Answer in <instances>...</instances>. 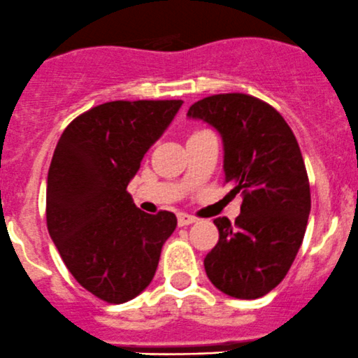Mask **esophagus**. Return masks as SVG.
Returning a JSON list of instances; mask_svg holds the SVG:
<instances>
[{"instance_id": "1", "label": "esophagus", "mask_w": 358, "mask_h": 358, "mask_svg": "<svg viewBox=\"0 0 358 358\" xmlns=\"http://www.w3.org/2000/svg\"><path fill=\"white\" fill-rule=\"evenodd\" d=\"M194 221H196V217H193V215L184 214V212H179V214H178L179 226H189V224H193Z\"/></svg>"}]
</instances>
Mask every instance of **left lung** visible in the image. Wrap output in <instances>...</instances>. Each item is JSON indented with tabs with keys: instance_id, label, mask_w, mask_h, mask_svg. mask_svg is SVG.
<instances>
[{
	"instance_id": "8db88e82",
	"label": "left lung",
	"mask_w": 358,
	"mask_h": 358,
	"mask_svg": "<svg viewBox=\"0 0 358 358\" xmlns=\"http://www.w3.org/2000/svg\"><path fill=\"white\" fill-rule=\"evenodd\" d=\"M187 116L221 134L224 182L243 196L235 222L214 219L208 280L231 298H261L284 280L306 231L310 182L298 141L273 106L238 92L201 99Z\"/></svg>"
}]
</instances>
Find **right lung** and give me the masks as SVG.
Returning <instances> with one entry per match:
<instances>
[{
	"label": "right lung",
	"mask_w": 358,
	"mask_h": 358,
	"mask_svg": "<svg viewBox=\"0 0 358 358\" xmlns=\"http://www.w3.org/2000/svg\"><path fill=\"white\" fill-rule=\"evenodd\" d=\"M182 101H111L81 113L60 136L47 180V226L78 284L111 304L153 280L178 219L146 214L127 191L146 151Z\"/></svg>",
	"instance_id": "1"
}]
</instances>
